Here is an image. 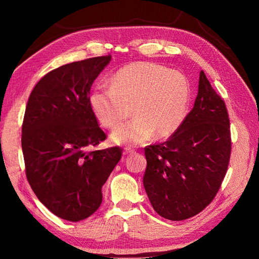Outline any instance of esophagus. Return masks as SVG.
<instances>
[{
	"label": "esophagus",
	"mask_w": 259,
	"mask_h": 259,
	"mask_svg": "<svg viewBox=\"0 0 259 259\" xmlns=\"http://www.w3.org/2000/svg\"><path fill=\"white\" fill-rule=\"evenodd\" d=\"M134 151L131 150V148H124V151H123V155H129V154H131V153H133Z\"/></svg>",
	"instance_id": "34e87169"
}]
</instances>
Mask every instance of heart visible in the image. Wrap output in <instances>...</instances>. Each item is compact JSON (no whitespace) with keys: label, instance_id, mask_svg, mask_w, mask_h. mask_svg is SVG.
<instances>
[{"label":"heart","instance_id":"b5f03b06","mask_svg":"<svg viewBox=\"0 0 259 259\" xmlns=\"http://www.w3.org/2000/svg\"><path fill=\"white\" fill-rule=\"evenodd\" d=\"M190 97V83L182 72L138 61L114 74L109 88H96L89 104L97 120L109 129L123 123L133 108L136 119L113 131L111 140L116 145L136 146L154 134L165 138L176 133L186 116Z\"/></svg>","mask_w":259,"mask_h":259}]
</instances>
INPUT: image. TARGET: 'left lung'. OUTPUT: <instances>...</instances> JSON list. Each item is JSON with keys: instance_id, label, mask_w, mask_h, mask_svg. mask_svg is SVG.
Segmentation results:
<instances>
[{"instance_id": "obj_1", "label": "left lung", "mask_w": 259, "mask_h": 259, "mask_svg": "<svg viewBox=\"0 0 259 259\" xmlns=\"http://www.w3.org/2000/svg\"><path fill=\"white\" fill-rule=\"evenodd\" d=\"M230 155L225 103L201 71L194 107L181 126L166 142L145 148L143 183L153 209L170 221L202 211L222 185Z\"/></svg>"}]
</instances>
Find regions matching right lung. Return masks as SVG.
<instances>
[{
    "label": "right lung",
    "instance_id": "add662e5",
    "mask_svg": "<svg viewBox=\"0 0 259 259\" xmlns=\"http://www.w3.org/2000/svg\"><path fill=\"white\" fill-rule=\"evenodd\" d=\"M111 56L75 61L43 76L26 106L21 147L37 199L59 218L78 222L103 201L102 187L122 150L88 152L106 138L90 107V89Z\"/></svg>",
    "mask_w": 259,
    "mask_h": 259
}]
</instances>
